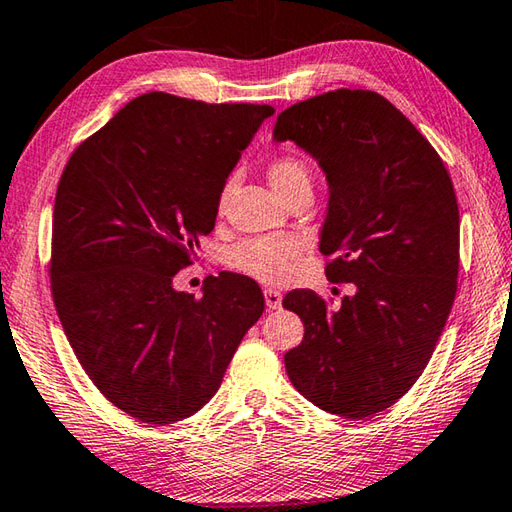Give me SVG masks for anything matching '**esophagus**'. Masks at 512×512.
I'll return each mask as SVG.
<instances>
[{
  "mask_svg": "<svg viewBox=\"0 0 512 512\" xmlns=\"http://www.w3.org/2000/svg\"><path fill=\"white\" fill-rule=\"evenodd\" d=\"M281 303H283L281 292H278V289L267 287L265 289V305H267V310H278V307H281Z\"/></svg>",
  "mask_w": 512,
  "mask_h": 512,
  "instance_id": "1",
  "label": "esophagus"
}]
</instances>
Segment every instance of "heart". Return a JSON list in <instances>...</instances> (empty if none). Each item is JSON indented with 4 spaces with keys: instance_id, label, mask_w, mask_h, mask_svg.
Segmentation results:
<instances>
[{
    "instance_id": "obj_1",
    "label": "heart",
    "mask_w": 512,
    "mask_h": 512,
    "mask_svg": "<svg viewBox=\"0 0 512 512\" xmlns=\"http://www.w3.org/2000/svg\"><path fill=\"white\" fill-rule=\"evenodd\" d=\"M267 180L285 202L298 191H312V169L296 151H281L267 162ZM227 187L220 191L218 207L225 209ZM298 240L278 238H247L240 240L225 254V263L240 274H247L263 283H283L292 274V263L301 256Z\"/></svg>"
}]
</instances>
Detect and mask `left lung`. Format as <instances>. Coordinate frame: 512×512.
Here are the masks:
<instances>
[{
    "mask_svg": "<svg viewBox=\"0 0 512 512\" xmlns=\"http://www.w3.org/2000/svg\"><path fill=\"white\" fill-rule=\"evenodd\" d=\"M274 138L323 167L330 205L318 249L332 283L356 285L336 310L312 289L283 298L305 325L285 354L287 376L325 412L370 417L426 370L455 303V187L435 147L374 91L336 89L289 106Z\"/></svg>",
    "mask_w": 512,
    "mask_h": 512,
    "instance_id": "left-lung-1",
    "label": "left lung"
}]
</instances>
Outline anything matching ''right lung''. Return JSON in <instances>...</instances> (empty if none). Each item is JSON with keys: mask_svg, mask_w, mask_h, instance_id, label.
<instances>
[{"mask_svg": "<svg viewBox=\"0 0 512 512\" xmlns=\"http://www.w3.org/2000/svg\"><path fill=\"white\" fill-rule=\"evenodd\" d=\"M269 104L144 93L77 147L53 209L51 292L77 361L115 408L144 423L198 412L265 310L256 281L223 272L176 292L220 191Z\"/></svg>", "mask_w": 512, "mask_h": 512, "instance_id": "add662e5", "label": "right lung"}]
</instances>
